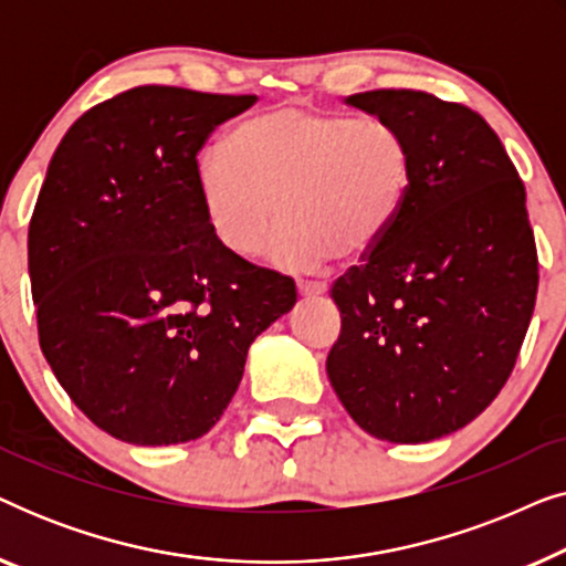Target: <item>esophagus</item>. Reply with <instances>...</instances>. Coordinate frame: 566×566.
<instances>
[{
    "instance_id": "obj_1",
    "label": "esophagus",
    "mask_w": 566,
    "mask_h": 566,
    "mask_svg": "<svg viewBox=\"0 0 566 566\" xmlns=\"http://www.w3.org/2000/svg\"><path fill=\"white\" fill-rule=\"evenodd\" d=\"M301 296H324L327 293V283H312V281H298Z\"/></svg>"
}]
</instances>
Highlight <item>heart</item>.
<instances>
[{
    "label": "heart",
    "mask_w": 566,
    "mask_h": 566,
    "mask_svg": "<svg viewBox=\"0 0 566 566\" xmlns=\"http://www.w3.org/2000/svg\"><path fill=\"white\" fill-rule=\"evenodd\" d=\"M198 190L221 244L252 258L275 213L273 265L316 270L368 258L389 237L412 185V151L391 123L306 103L252 115L227 146L198 157Z\"/></svg>",
    "instance_id": "heart-1"
}]
</instances>
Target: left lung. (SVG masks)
<instances>
[{"label": "left lung", "instance_id": "left-lung-1", "mask_svg": "<svg viewBox=\"0 0 566 566\" xmlns=\"http://www.w3.org/2000/svg\"><path fill=\"white\" fill-rule=\"evenodd\" d=\"M343 103L401 130L412 185L389 237L332 285L343 329L327 376L368 436L430 443L492 405L528 332L538 258L525 188L469 107L417 90Z\"/></svg>", "mask_w": 566, "mask_h": 566}]
</instances>
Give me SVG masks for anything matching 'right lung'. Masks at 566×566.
Instances as JSON below:
<instances>
[{
    "label": "right lung",
    "instance_id": "obj_1",
    "mask_svg": "<svg viewBox=\"0 0 566 566\" xmlns=\"http://www.w3.org/2000/svg\"><path fill=\"white\" fill-rule=\"evenodd\" d=\"M254 95L146 84L61 138L28 231L38 337L53 376L107 436L177 446L206 436L247 350L296 285L221 244L198 151Z\"/></svg>",
    "mask_w": 566,
    "mask_h": 566
}]
</instances>
